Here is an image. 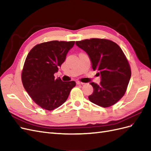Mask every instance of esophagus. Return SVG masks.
Masks as SVG:
<instances>
[{"label":"esophagus","mask_w":151,"mask_h":151,"mask_svg":"<svg viewBox=\"0 0 151 151\" xmlns=\"http://www.w3.org/2000/svg\"><path fill=\"white\" fill-rule=\"evenodd\" d=\"M76 83H77V84H79V85H83V84H84V83H81V82H80V81H77V82H76Z\"/></svg>","instance_id":"esophagus-1"}]
</instances>
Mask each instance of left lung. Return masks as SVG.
<instances>
[{
  "label": "left lung",
  "mask_w": 151,
  "mask_h": 151,
  "mask_svg": "<svg viewBox=\"0 0 151 151\" xmlns=\"http://www.w3.org/2000/svg\"><path fill=\"white\" fill-rule=\"evenodd\" d=\"M88 55L93 69L101 76L100 84L90 83L94 89L91 102L104 108L115 104L125 93L131 77L129 63L118 45L111 40L92 38L76 42Z\"/></svg>",
  "instance_id": "obj_1"
}]
</instances>
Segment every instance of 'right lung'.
I'll list each match as a JSON object with an SVG mask.
<instances>
[{
	"instance_id": "obj_1",
	"label": "right lung",
	"mask_w": 151,
	"mask_h": 151,
	"mask_svg": "<svg viewBox=\"0 0 151 151\" xmlns=\"http://www.w3.org/2000/svg\"><path fill=\"white\" fill-rule=\"evenodd\" d=\"M74 43L62 41L42 43L27 55L21 76L22 84L31 99L47 110L61 106L76 86L75 81L63 82L54 77Z\"/></svg>"
}]
</instances>
